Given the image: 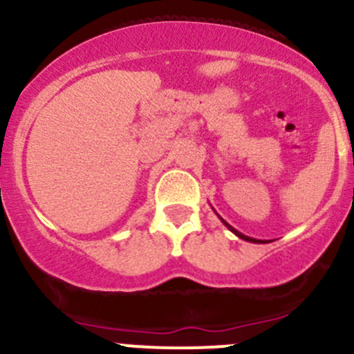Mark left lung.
Wrapping results in <instances>:
<instances>
[{
  "label": "left lung",
  "instance_id": "1",
  "mask_svg": "<svg viewBox=\"0 0 354 354\" xmlns=\"http://www.w3.org/2000/svg\"><path fill=\"white\" fill-rule=\"evenodd\" d=\"M216 215H218V213H216ZM218 218L222 220V223H223V225H225L227 229L230 230V232H234V234H236V236L239 237V239H244V241H248V243H258V244H260V243H270V241H261V239H254V237H250V236H244L243 232H239V230H236V229H234L232 225H229V223H227L225 220H223L222 216H220V215H218Z\"/></svg>",
  "mask_w": 354,
  "mask_h": 354
}]
</instances>
